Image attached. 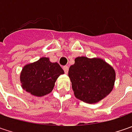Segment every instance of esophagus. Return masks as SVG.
Here are the masks:
<instances>
[{"instance_id": "obj_1", "label": "esophagus", "mask_w": 132, "mask_h": 132, "mask_svg": "<svg viewBox=\"0 0 132 132\" xmlns=\"http://www.w3.org/2000/svg\"><path fill=\"white\" fill-rule=\"evenodd\" d=\"M63 70H64V73H68V70H69L68 66H67V65L64 66Z\"/></svg>"}]
</instances>
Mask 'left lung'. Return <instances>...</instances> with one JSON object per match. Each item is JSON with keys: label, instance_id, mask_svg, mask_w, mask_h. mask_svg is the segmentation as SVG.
<instances>
[{"label": "left lung", "instance_id": "8db88e82", "mask_svg": "<svg viewBox=\"0 0 132 132\" xmlns=\"http://www.w3.org/2000/svg\"><path fill=\"white\" fill-rule=\"evenodd\" d=\"M68 76L76 98L87 104H95L112 90L115 71L101 59L79 56L70 67Z\"/></svg>", "mask_w": 132, "mask_h": 132}]
</instances>
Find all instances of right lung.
I'll list each match as a JSON object with an SVG mask.
<instances>
[{"label": "right lung", "instance_id": "1", "mask_svg": "<svg viewBox=\"0 0 132 132\" xmlns=\"http://www.w3.org/2000/svg\"><path fill=\"white\" fill-rule=\"evenodd\" d=\"M64 70L57 62H51L49 58L42 57L38 61L23 67L20 73L22 87L34 96L50 93L58 77Z\"/></svg>", "mask_w": 132, "mask_h": 132}]
</instances>
